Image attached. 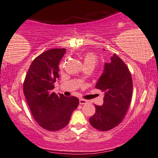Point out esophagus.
Masks as SVG:
<instances>
[{"label":"esophagus","instance_id":"esophagus-1","mask_svg":"<svg viewBox=\"0 0 158 158\" xmlns=\"http://www.w3.org/2000/svg\"><path fill=\"white\" fill-rule=\"evenodd\" d=\"M87 102V101L85 100V99H79V104L80 105H85Z\"/></svg>","mask_w":158,"mask_h":158}]
</instances>
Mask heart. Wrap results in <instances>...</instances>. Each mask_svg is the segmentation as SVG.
Masks as SVG:
<instances>
[{
  "label": "heart",
  "instance_id": "1",
  "mask_svg": "<svg viewBox=\"0 0 158 158\" xmlns=\"http://www.w3.org/2000/svg\"><path fill=\"white\" fill-rule=\"evenodd\" d=\"M98 58L94 52H86L84 56V64L85 66H91L94 68L98 64Z\"/></svg>",
  "mask_w": 158,
  "mask_h": 158
}]
</instances>
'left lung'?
Returning <instances> with one entry per match:
<instances>
[{
    "label": "left lung",
    "instance_id": "left-lung-1",
    "mask_svg": "<svg viewBox=\"0 0 158 158\" xmlns=\"http://www.w3.org/2000/svg\"><path fill=\"white\" fill-rule=\"evenodd\" d=\"M105 92L102 106L95 105V113L89 119L99 131H109L123 121L132 98L133 81L129 69L116 54L105 64L104 71L95 85Z\"/></svg>",
    "mask_w": 158,
    "mask_h": 158
}]
</instances>
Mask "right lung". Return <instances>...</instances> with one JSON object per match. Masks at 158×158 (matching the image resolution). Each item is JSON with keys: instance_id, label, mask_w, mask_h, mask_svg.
Returning a JSON list of instances; mask_svg holds the SVG:
<instances>
[{"instance_id": "obj_1", "label": "right lung", "mask_w": 158, "mask_h": 158, "mask_svg": "<svg viewBox=\"0 0 158 158\" xmlns=\"http://www.w3.org/2000/svg\"><path fill=\"white\" fill-rule=\"evenodd\" d=\"M65 48L46 50L35 58L25 77L23 90L31 114L42 128L56 131L70 121L73 111L79 106V99L52 92L59 78L60 60Z\"/></svg>"}]
</instances>
